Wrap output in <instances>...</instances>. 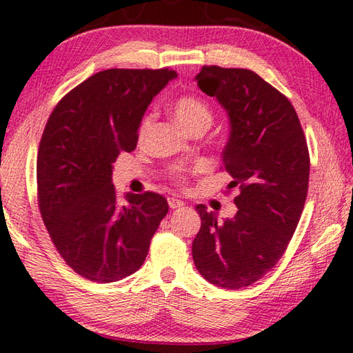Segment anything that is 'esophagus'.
<instances>
[{"label":"esophagus","mask_w":353,"mask_h":353,"mask_svg":"<svg viewBox=\"0 0 353 353\" xmlns=\"http://www.w3.org/2000/svg\"><path fill=\"white\" fill-rule=\"evenodd\" d=\"M168 205H170V208L174 210V208H179V207L183 205V201L177 199V198H168Z\"/></svg>","instance_id":"esophagus-1"}]
</instances>
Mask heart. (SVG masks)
I'll use <instances>...</instances> for the list:
<instances>
[{"mask_svg":"<svg viewBox=\"0 0 353 353\" xmlns=\"http://www.w3.org/2000/svg\"><path fill=\"white\" fill-rule=\"evenodd\" d=\"M174 117L181 126L188 129L190 126H193V124L199 121L210 123L212 113L204 101H201L194 97H182L179 98L174 104ZM152 121H154L152 115H148L143 118L141 126H140V137H145L148 134V130L152 126Z\"/></svg>","mask_w":353,"mask_h":353,"instance_id":"obj_1","label":"heart"}]
</instances>
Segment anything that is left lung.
I'll use <instances>...</instances> for the list:
<instances>
[{
	"mask_svg": "<svg viewBox=\"0 0 353 353\" xmlns=\"http://www.w3.org/2000/svg\"><path fill=\"white\" fill-rule=\"evenodd\" d=\"M194 79L229 118L221 160L240 194L236 214L223 223L196 205L201 230L191 252L207 282L238 290L266 276L294 234L308 191V148L294 107L254 71L213 65Z\"/></svg>",
	"mask_w": 353,
	"mask_h": 353,
	"instance_id": "left-lung-1",
	"label": "left lung"
}]
</instances>
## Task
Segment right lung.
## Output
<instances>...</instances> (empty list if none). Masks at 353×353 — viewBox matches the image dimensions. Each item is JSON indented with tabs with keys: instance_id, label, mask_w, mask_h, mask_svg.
I'll use <instances>...</instances> for the list:
<instances>
[{
	"instance_id": "1",
	"label": "right lung",
	"mask_w": 353,
	"mask_h": 353,
	"mask_svg": "<svg viewBox=\"0 0 353 353\" xmlns=\"http://www.w3.org/2000/svg\"><path fill=\"white\" fill-rule=\"evenodd\" d=\"M172 70H104L73 88L52 110L37 155L41 218L59 254L92 282H118L140 270L168 213L157 193L119 201L112 163L139 140L154 97Z\"/></svg>"
}]
</instances>
